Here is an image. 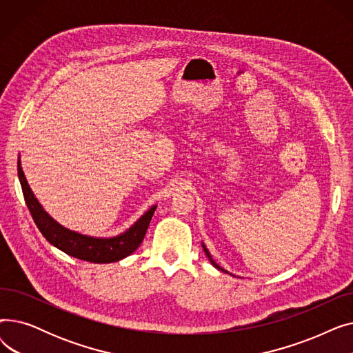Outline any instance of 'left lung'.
Segmentation results:
<instances>
[{
    "label": "left lung",
    "instance_id": "left-lung-1",
    "mask_svg": "<svg viewBox=\"0 0 353 353\" xmlns=\"http://www.w3.org/2000/svg\"><path fill=\"white\" fill-rule=\"evenodd\" d=\"M201 246H203V250H205V253H206V256H208V257H209V261H210V262H212V265H213V266H214V268H216V269H219V270H221V272H225V273H229V272H228V270H225V269H223V268H220V266H219V265H217V263H216V262H214V261H213V259H212V256H210V253H209V250H208V249H206V246H205V245H203V243H201Z\"/></svg>",
    "mask_w": 353,
    "mask_h": 353
}]
</instances>
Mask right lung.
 Returning a JSON list of instances; mask_svg holds the SVG:
<instances>
[{"instance_id": "right-lung-1", "label": "right lung", "mask_w": 353, "mask_h": 353, "mask_svg": "<svg viewBox=\"0 0 353 353\" xmlns=\"http://www.w3.org/2000/svg\"><path fill=\"white\" fill-rule=\"evenodd\" d=\"M18 179L21 183L27 208L41 234L52 246L64 253L91 263H113L132 254L143 242L156 210V206L148 209L132 228L119 236L108 239L91 237L63 228L43 209L28 186L20 160H18Z\"/></svg>"}]
</instances>
